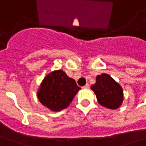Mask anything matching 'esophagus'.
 <instances>
[{"label": "esophagus", "mask_w": 146, "mask_h": 146, "mask_svg": "<svg viewBox=\"0 0 146 146\" xmlns=\"http://www.w3.org/2000/svg\"><path fill=\"white\" fill-rule=\"evenodd\" d=\"M89 87H90V85L88 84H85L84 87H83V88H89Z\"/></svg>", "instance_id": "obj_1"}]
</instances>
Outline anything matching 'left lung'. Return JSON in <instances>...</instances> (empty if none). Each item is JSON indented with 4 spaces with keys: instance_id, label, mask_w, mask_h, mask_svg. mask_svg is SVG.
I'll use <instances>...</instances> for the list:
<instances>
[{
    "instance_id": "1",
    "label": "left lung",
    "mask_w": 146,
    "mask_h": 146,
    "mask_svg": "<svg viewBox=\"0 0 146 146\" xmlns=\"http://www.w3.org/2000/svg\"><path fill=\"white\" fill-rule=\"evenodd\" d=\"M98 102L108 108L116 109L123 100V90L110 75L102 74L96 77V84L92 85Z\"/></svg>"
}]
</instances>
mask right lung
<instances>
[{
	"label": "right lung",
	"instance_id": "1",
	"mask_svg": "<svg viewBox=\"0 0 146 146\" xmlns=\"http://www.w3.org/2000/svg\"><path fill=\"white\" fill-rule=\"evenodd\" d=\"M80 88L62 70L51 72L45 78L38 92L40 102L58 112L69 106Z\"/></svg>",
	"mask_w": 146,
	"mask_h": 146
}]
</instances>
